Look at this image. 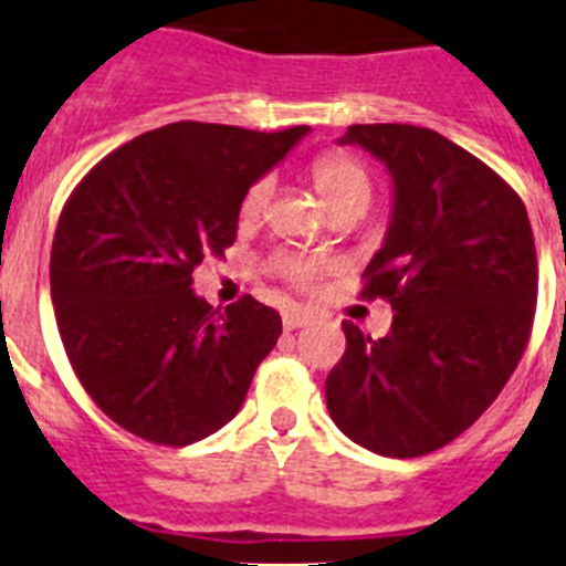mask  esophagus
Instances as JSON below:
<instances>
[{"instance_id": "34e87169", "label": "esophagus", "mask_w": 566, "mask_h": 566, "mask_svg": "<svg viewBox=\"0 0 566 566\" xmlns=\"http://www.w3.org/2000/svg\"><path fill=\"white\" fill-rule=\"evenodd\" d=\"M311 322V311H305V307H285L283 311V327L285 329H296V327H305V324Z\"/></svg>"}]
</instances>
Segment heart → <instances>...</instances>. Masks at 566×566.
<instances>
[{"instance_id":"b5f03b06","label":"heart","mask_w":566,"mask_h":566,"mask_svg":"<svg viewBox=\"0 0 566 566\" xmlns=\"http://www.w3.org/2000/svg\"><path fill=\"white\" fill-rule=\"evenodd\" d=\"M311 178L333 214L335 211H357L360 214L371 203V172H368V167L357 156L346 154V150H324V154H318L311 161ZM272 189H275V181L270 176H261L250 184L242 198V206H239L244 220H253V217H259L266 209ZM281 270L289 281L302 285V289H311L322 277L324 266L316 264V261L285 259Z\"/></svg>"}]
</instances>
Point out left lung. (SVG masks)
<instances>
[{"instance_id": "8db88e82", "label": "left lung", "mask_w": 566, "mask_h": 566, "mask_svg": "<svg viewBox=\"0 0 566 566\" xmlns=\"http://www.w3.org/2000/svg\"><path fill=\"white\" fill-rule=\"evenodd\" d=\"M340 143L394 176V222L360 296L396 313L379 340L340 324L327 410L374 454H432L479 421L528 346L539 285L528 214L492 167L432 128L357 123Z\"/></svg>"}]
</instances>
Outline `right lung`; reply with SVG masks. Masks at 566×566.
<instances>
[{"mask_svg": "<svg viewBox=\"0 0 566 566\" xmlns=\"http://www.w3.org/2000/svg\"><path fill=\"white\" fill-rule=\"evenodd\" d=\"M302 134L167 123L106 154L65 200L49 261L60 338L126 432L178 449L242 407L281 313L250 294L214 311L192 294V272L237 242L248 187Z\"/></svg>", "mask_w": 566, "mask_h": 566, "instance_id": "1", "label": "right lung"}]
</instances>
